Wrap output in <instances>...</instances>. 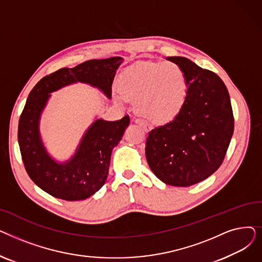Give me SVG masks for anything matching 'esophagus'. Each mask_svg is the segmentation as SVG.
I'll return each instance as SVG.
<instances>
[{
	"label": "esophagus",
	"instance_id": "34e87169",
	"mask_svg": "<svg viewBox=\"0 0 262 262\" xmlns=\"http://www.w3.org/2000/svg\"><path fill=\"white\" fill-rule=\"evenodd\" d=\"M134 122H135L136 124H139V125H140V126H142L146 132H148V130L152 129V126L148 125V124H147L146 122H144V121H143V120H141V119H135V120H134Z\"/></svg>",
	"mask_w": 262,
	"mask_h": 262
}]
</instances>
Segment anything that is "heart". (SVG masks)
<instances>
[{
    "label": "heart",
    "instance_id": "obj_1",
    "mask_svg": "<svg viewBox=\"0 0 262 262\" xmlns=\"http://www.w3.org/2000/svg\"><path fill=\"white\" fill-rule=\"evenodd\" d=\"M122 93L137 101V112L154 123H168L183 109L188 94V79L175 62H140L132 66L120 77ZM116 93L115 99L124 96Z\"/></svg>",
    "mask_w": 262,
    "mask_h": 262
}]
</instances>
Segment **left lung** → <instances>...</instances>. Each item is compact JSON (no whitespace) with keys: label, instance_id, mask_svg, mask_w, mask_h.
Returning a JSON list of instances; mask_svg holds the SVG:
<instances>
[{"label":"left lung","instance_id":"left-lung-1","mask_svg":"<svg viewBox=\"0 0 262 262\" xmlns=\"http://www.w3.org/2000/svg\"><path fill=\"white\" fill-rule=\"evenodd\" d=\"M188 79L186 103L174 120L148 133L145 156L161 182L189 187L221 166L233 134V115L223 80L186 57H168Z\"/></svg>","mask_w":262,"mask_h":262}]
</instances>
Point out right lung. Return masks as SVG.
I'll list each match as a JSON object with an SVG mask.
<instances>
[{
	"mask_svg": "<svg viewBox=\"0 0 262 262\" xmlns=\"http://www.w3.org/2000/svg\"><path fill=\"white\" fill-rule=\"evenodd\" d=\"M121 62V57H112L59 69L41 78L29 94L19 120L20 152L31 180L52 196L64 201L86 200L103 187L113 148L122 139L129 117L114 122L96 120L82 137L74 156L59 163L48 154L39 133L40 115L50 93L79 81L99 88L110 99L113 80Z\"/></svg>",
	"mask_w": 262,
	"mask_h": 262,
	"instance_id": "right-lung-1",
	"label": "right lung"
}]
</instances>
